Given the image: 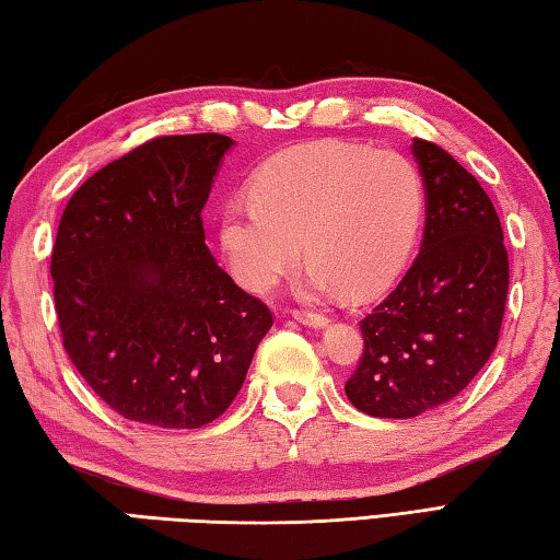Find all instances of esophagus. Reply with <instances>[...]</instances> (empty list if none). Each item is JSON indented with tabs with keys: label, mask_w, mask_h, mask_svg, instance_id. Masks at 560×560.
Here are the masks:
<instances>
[{
	"label": "esophagus",
	"mask_w": 560,
	"mask_h": 560,
	"mask_svg": "<svg viewBox=\"0 0 560 560\" xmlns=\"http://www.w3.org/2000/svg\"><path fill=\"white\" fill-rule=\"evenodd\" d=\"M292 316L296 322L304 324V326H314V328H322L328 324V316L326 314H316V312H304V310H294Z\"/></svg>",
	"instance_id": "esophagus-1"
}]
</instances>
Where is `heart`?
Listing matches in <instances>:
<instances>
[{
  "label": "heart",
  "mask_w": 560,
  "mask_h": 560,
  "mask_svg": "<svg viewBox=\"0 0 560 560\" xmlns=\"http://www.w3.org/2000/svg\"><path fill=\"white\" fill-rule=\"evenodd\" d=\"M250 200L222 214V248L248 290L268 292L300 260L314 292L368 296L413 254L425 184L406 156L350 142L282 152L250 180Z\"/></svg>",
  "instance_id": "heart-1"
}]
</instances>
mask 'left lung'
Instances as JSON below:
<instances>
[{
  "instance_id": "8db88e82",
  "label": "left lung",
  "mask_w": 560,
  "mask_h": 560,
  "mask_svg": "<svg viewBox=\"0 0 560 560\" xmlns=\"http://www.w3.org/2000/svg\"><path fill=\"white\" fill-rule=\"evenodd\" d=\"M425 184L423 246L396 290L360 322L362 358L346 382L358 410L413 418L483 370L505 316L503 226L481 184L442 147L416 137Z\"/></svg>"
}]
</instances>
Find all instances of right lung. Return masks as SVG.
Listing matches in <instances>:
<instances>
[{
	"mask_svg": "<svg viewBox=\"0 0 560 560\" xmlns=\"http://www.w3.org/2000/svg\"><path fill=\"white\" fill-rule=\"evenodd\" d=\"M232 144L217 132L154 137L86 178L57 226L62 346L101 401L135 423H212L272 326L205 246L202 208Z\"/></svg>",
	"mask_w": 560,
	"mask_h": 560,
	"instance_id": "1",
	"label": "right lung"
}]
</instances>
